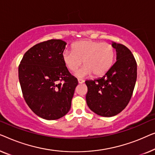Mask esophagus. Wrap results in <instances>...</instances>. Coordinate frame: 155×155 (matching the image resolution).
Returning <instances> with one entry per match:
<instances>
[{"instance_id":"obj_1","label":"esophagus","mask_w":155,"mask_h":155,"mask_svg":"<svg viewBox=\"0 0 155 155\" xmlns=\"http://www.w3.org/2000/svg\"><path fill=\"white\" fill-rule=\"evenodd\" d=\"M78 84H83V83H84V80L80 79V78H78Z\"/></svg>"}]
</instances>
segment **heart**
Instances as JSON below:
<instances>
[{"instance_id":"1","label":"heart","mask_w":155,"mask_h":155,"mask_svg":"<svg viewBox=\"0 0 155 155\" xmlns=\"http://www.w3.org/2000/svg\"><path fill=\"white\" fill-rule=\"evenodd\" d=\"M114 47L110 43L92 40H81L73 43L71 51H65L62 61L70 71H74L84 66L76 74L82 77L93 74L94 77H102L112 67L115 58Z\"/></svg>"}]
</instances>
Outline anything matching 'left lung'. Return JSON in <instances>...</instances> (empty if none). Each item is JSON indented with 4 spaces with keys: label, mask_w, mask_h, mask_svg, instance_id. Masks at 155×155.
<instances>
[{
    "label": "left lung",
    "mask_w": 155,
    "mask_h": 155,
    "mask_svg": "<svg viewBox=\"0 0 155 155\" xmlns=\"http://www.w3.org/2000/svg\"><path fill=\"white\" fill-rule=\"evenodd\" d=\"M117 61L102 78L86 81L88 107L95 114L110 117L124 110L131 98L137 78V63L125 45L114 43Z\"/></svg>",
    "instance_id": "1"
}]
</instances>
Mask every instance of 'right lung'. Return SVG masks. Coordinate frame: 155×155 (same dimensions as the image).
Segmentation results:
<instances>
[{
	"label": "right lung",
	"instance_id": "obj_1",
	"mask_svg": "<svg viewBox=\"0 0 155 155\" xmlns=\"http://www.w3.org/2000/svg\"><path fill=\"white\" fill-rule=\"evenodd\" d=\"M67 43L51 39L28 50L19 65L21 92L29 108L41 118L55 120L71 108L78 81L62 61Z\"/></svg>",
	"mask_w": 155,
	"mask_h": 155
}]
</instances>
